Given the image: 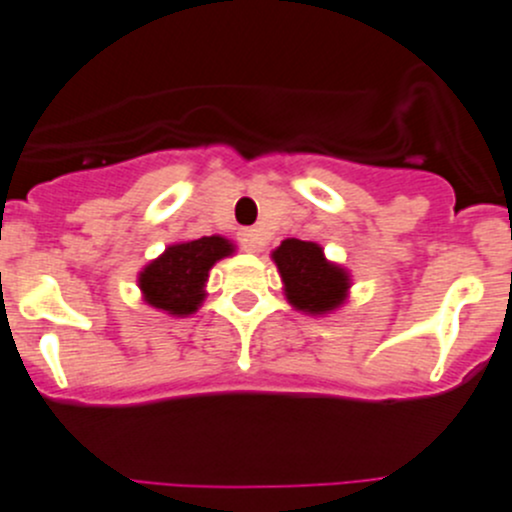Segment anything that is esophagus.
Masks as SVG:
<instances>
[{
	"label": "esophagus",
	"instance_id": "esophagus-1",
	"mask_svg": "<svg viewBox=\"0 0 512 512\" xmlns=\"http://www.w3.org/2000/svg\"><path fill=\"white\" fill-rule=\"evenodd\" d=\"M240 245H242V250H247V252H260L262 240H260V235H257V230H242Z\"/></svg>",
	"mask_w": 512,
	"mask_h": 512
}]
</instances>
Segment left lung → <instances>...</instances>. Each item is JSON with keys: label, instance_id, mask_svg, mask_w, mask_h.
<instances>
[{"label": "left lung", "instance_id": "1", "mask_svg": "<svg viewBox=\"0 0 512 512\" xmlns=\"http://www.w3.org/2000/svg\"><path fill=\"white\" fill-rule=\"evenodd\" d=\"M285 282V294L297 309L324 314L344 302L349 277L342 267L324 260L322 247L304 240H285L272 252Z\"/></svg>", "mask_w": 512, "mask_h": 512}]
</instances>
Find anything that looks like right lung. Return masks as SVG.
I'll return each mask as SVG.
<instances>
[{"instance_id": "obj_1", "label": "right lung", "mask_w": 512, "mask_h": 512, "mask_svg": "<svg viewBox=\"0 0 512 512\" xmlns=\"http://www.w3.org/2000/svg\"><path fill=\"white\" fill-rule=\"evenodd\" d=\"M230 252V242L218 235L170 245L141 272L138 282L146 294V302L178 317L193 314L205 297L203 287L210 267Z\"/></svg>"}]
</instances>
